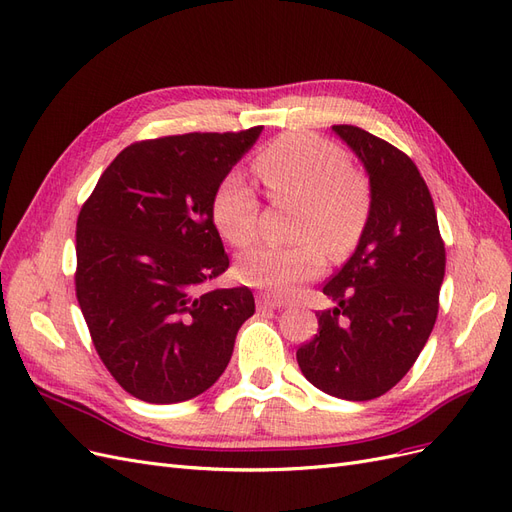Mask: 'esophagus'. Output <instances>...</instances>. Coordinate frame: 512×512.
Masks as SVG:
<instances>
[{"instance_id":"1","label":"esophagus","mask_w":512,"mask_h":512,"mask_svg":"<svg viewBox=\"0 0 512 512\" xmlns=\"http://www.w3.org/2000/svg\"><path fill=\"white\" fill-rule=\"evenodd\" d=\"M258 309H277V307H284V301L271 297V294H258Z\"/></svg>"}]
</instances>
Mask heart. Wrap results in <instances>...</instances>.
Returning a JSON list of instances; mask_svg holds the SVG:
<instances>
[{
	"label": "heart",
	"mask_w": 512,
	"mask_h": 512,
	"mask_svg": "<svg viewBox=\"0 0 512 512\" xmlns=\"http://www.w3.org/2000/svg\"><path fill=\"white\" fill-rule=\"evenodd\" d=\"M254 170L275 203L299 205L294 239L301 241L243 252L237 275L245 284L288 294L324 271V250L335 260L354 252L369 222L371 188L342 147L316 134L288 132L258 151ZM211 220L232 245L256 239L258 198L243 175L228 173L215 185Z\"/></svg>",
	"instance_id": "obj_1"
}]
</instances>
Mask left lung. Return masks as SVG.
Returning <instances> with one entry per match:
<instances>
[{"instance_id":"obj_1","label":"left lung","mask_w":512,"mask_h":512,"mask_svg":"<svg viewBox=\"0 0 512 512\" xmlns=\"http://www.w3.org/2000/svg\"><path fill=\"white\" fill-rule=\"evenodd\" d=\"M369 175L371 213L354 254L322 292L318 333L297 350L316 389L367 401L404 378L438 318L446 252L436 207L416 164L356 126H333Z\"/></svg>"}]
</instances>
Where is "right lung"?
<instances>
[{"label": "right lung", "instance_id": "1", "mask_svg": "<svg viewBox=\"0 0 512 512\" xmlns=\"http://www.w3.org/2000/svg\"><path fill=\"white\" fill-rule=\"evenodd\" d=\"M190 132L138 141L108 164L76 220V299L96 352L147 404L205 393L254 314L247 286L203 290L228 269L215 185L260 136Z\"/></svg>", "mask_w": 512, "mask_h": 512}]
</instances>
